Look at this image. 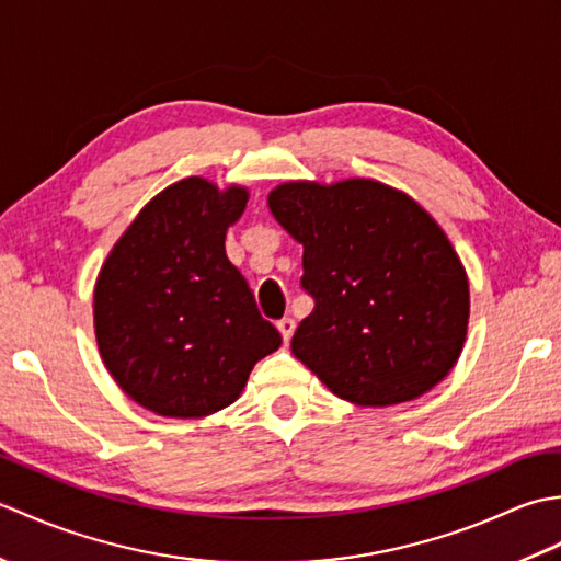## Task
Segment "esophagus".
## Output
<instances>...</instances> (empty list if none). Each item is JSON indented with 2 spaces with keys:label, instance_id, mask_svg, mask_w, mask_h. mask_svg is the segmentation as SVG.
Returning <instances> with one entry per match:
<instances>
[{
  "label": "esophagus",
  "instance_id": "obj_1",
  "mask_svg": "<svg viewBox=\"0 0 561 561\" xmlns=\"http://www.w3.org/2000/svg\"><path fill=\"white\" fill-rule=\"evenodd\" d=\"M277 328H279V332H282L284 342H289V340H291V335H294V328H296L294 318H282L279 323H277Z\"/></svg>",
  "mask_w": 561,
  "mask_h": 561
}]
</instances>
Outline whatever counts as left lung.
Listing matches in <instances>:
<instances>
[{
	"instance_id": "left-lung-1",
	"label": "left lung",
	"mask_w": 561,
	"mask_h": 561,
	"mask_svg": "<svg viewBox=\"0 0 561 561\" xmlns=\"http://www.w3.org/2000/svg\"><path fill=\"white\" fill-rule=\"evenodd\" d=\"M267 205L304 245L301 287L316 301L291 337L296 359L362 408L414 400L448 376L468 335V274L410 195L368 178L299 181Z\"/></svg>"
}]
</instances>
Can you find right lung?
<instances>
[{"label":"right lung","mask_w":561,"mask_h":561,"mask_svg":"<svg viewBox=\"0 0 561 561\" xmlns=\"http://www.w3.org/2000/svg\"><path fill=\"white\" fill-rule=\"evenodd\" d=\"M248 190L185 178L153 197L103 262L93 291L96 342L115 383L161 416L231 404L282 335L260 316L226 257V229Z\"/></svg>","instance_id":"right-lung-1"}]
</instances>
